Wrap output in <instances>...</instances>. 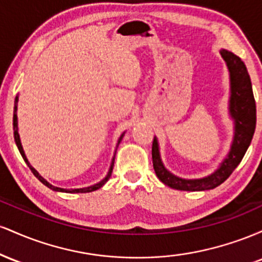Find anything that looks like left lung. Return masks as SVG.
Masks as SVG:
<instances>
[{
    "instance_id": "left-lung-1",
    "label": "left lung",
    "mask_w": 262,
    "mask_h": 262,
    "mask_svg": "<svg viewBox=\"0 0 262 262\" xmlns=\"http://www.w3.org/2000/svg\"><path fill=\"white\" fill-rule=\"evenodd\" d=\"M221 54L227 62L230 73L231 96L229 110L235 122V133H234L229 155L222 162L221 167L210 176L198 180L180 179L164 167L159 154L158 140L154 138L151 155L155 173L162 183L171 188L181 189V191H204V189L215 188L222 185L236 169L251 143L256 127V104L252 93L250 76L245 64L239 56L228 50H221Z\"/></svg>"
}]
</instances>
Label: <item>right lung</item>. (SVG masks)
Listing matches in <instances>:
<instances>
[{
  "instance_id": "obj_1",
  "label": "right lung",
  "mask_w": 262,
  "mask_h": 262,
  "mask_svg": "<svg viewBox=\"0 0 262 262\" xmlns=\"http://www.w3.org/2000/svg\"><path fill=\"white\" fill-rule=\"evenodd\" d=\"M17 102H18V97H16V101H14V108H13V130H14V132H13V134H14V140H16V144H17V146H18V150H19L20 155H22V158L25 159V161L27 162V164H28L29 169L32 170V172L34 173V176L37 177V179L39 180V181H40V182H43L45 186H48V187H49V188L54 189V191H60V192H70V193H86V192H92V191H96V189L101 188L102 186H103L104 183H106V182L108 181V179H110L111 175H112V170H113V165H114V158L112 159V164H111L110 171H108L107 176L104 177V179L102 180L101 182L96 183V185H93V186H90V187H86V188H76V189H64V188H59V187H55V186L50 185L49 182H48V181H45V180L43 179V177H41V176L39 175V173L37 172V170H35L34 167H32V166H31V164H29L28 160H27V158H26V155H25V151H23L22 144H20V140H19V134H18V127H17ZM122 138H123V134L121 135V138H119V140H118V144L121 143ZM114 156H116V155H114Z\"/></svg>"
}]
</instances>
